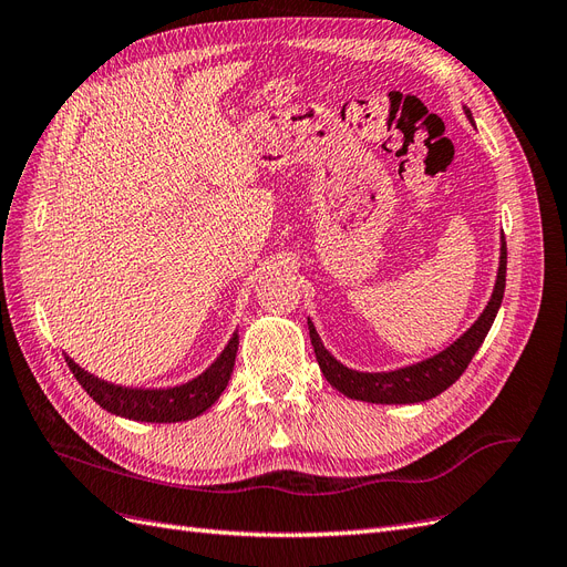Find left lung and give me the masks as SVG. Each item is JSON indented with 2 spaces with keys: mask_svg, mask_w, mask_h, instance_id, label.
I'll use <instances>...</instances> for the list:
<instances>
[{
  "mask_svg": "<svg viewBox=\"0 0 567 567\" xmlns=\"http://www.w3.org/2000/svg\"><path fill=\"white\" fill-rule=\"evenodd\" d=\"M466 115L471 117L468 109H466ZM499 260H502L499 274H496L494 293L485 307V312L480 315V319L454 342V346L414 367H404V369L385 371V373L352 371L348 367H342L338 359L329 354V350L321 346L315 326L307 321L310 323V338H312L317 362L321 373L326 375V381L342 394H348L350 400H362L373 404H414V402L437 398L440 392H444L452 383H456L458 375L468 369L473 354L477 352L480 346H483V340L494 323V317L499 312V305L504 300V288H506V241H502Z\"/></svg>",
  "mask_w": 567,
  "mask_h": 567,
  "instance_id": "left-lung-1",
  "label": "left lung"
}]
</instances>
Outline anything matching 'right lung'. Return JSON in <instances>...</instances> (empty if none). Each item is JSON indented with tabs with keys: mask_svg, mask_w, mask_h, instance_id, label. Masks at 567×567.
Here are the masks:
<instances>
[{
	"mask_svg": "<svg viewBox=\"0 0 567 567\" xmlns=\"http://www.w3.org/2000/svg\"><path fill=\"white\" fill-rule=\"evenodd\" d=\"M236 350H238V336L234 333L225 352L217 357V362L208 371L179 388H167V390L120 388V385L94 379L92 373L80 369L71 357H65V362L71 367L78 383L87 390L90 398L101 409L111 411V414L125 416L132 421H146V423H177V421L200 416L205 409L217 402L219 394L225 392L229 375L234 371Z\"/></svg>",
	"mask_w": 567,
	"mask_h": 567,
	"instance_id": "obj_1",
	"label": "right lung"
}]
</instances>
